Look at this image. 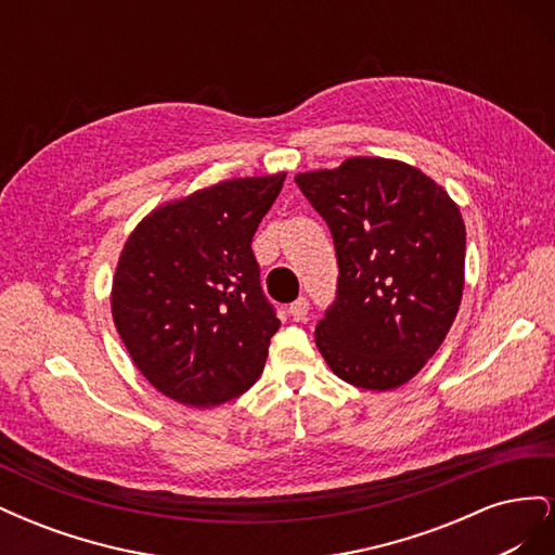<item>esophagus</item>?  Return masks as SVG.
<instances>
[{
    "label": "esophagus",
    "instance_id": "1",
    "mask_svg": "<svg viewBox=\"0 0 555 555\" xmlns=\"http://www.w3.org/2000/svg\"><path fill=\"white\" fill-rule=\"evenodd\" d=\"M308 310H310L308 298H296L294 304L289 306V317L294 319V322H306Z\"/></svg>",
    "mask_w": 555,
    "mask_h": 555
}]
</instances>
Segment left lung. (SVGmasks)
<instances>
[{"label": "left lung", "mask_w": 555, "mask_h": 555, "mask_svg": "<svg viewBox=\"0 0 555 555\" xmlns=\"http://www.w3.org/2000/svg\"><path fill=\"white\" fill-rule=\"evenodd\" d=\"M338 255V296L314 343L331 371L367 391L410 382L440 349L465 284L459 206L416 166L349 157L296 173Z\"/></svg>", "instance_id": "1"}]
</instances>
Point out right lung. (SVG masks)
<instances>
[{"instance_id":"add662e5","label":"right lung","mask_w":555,"mask_h":555,"mask_svg":"<svg viewBox=\"0 0 555 555\" xmlns=\"http://www.w3.org/2000/svg\"><path fill=\"white\" fill-rule=\"evenodd\" d=\"M284 178H233L166 201L117 259L115 328L143 377L182 405H222L263 371L280 319L261 292L251 238Z\"/></svg>"}]
</instances>
